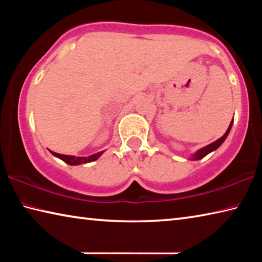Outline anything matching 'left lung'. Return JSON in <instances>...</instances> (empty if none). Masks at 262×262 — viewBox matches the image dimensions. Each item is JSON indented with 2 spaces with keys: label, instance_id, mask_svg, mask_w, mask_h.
Masks as SVG:
<instances>
[{
  "label": "left lung",
  "instance_id": "8db88e82",
  "mask_svg": "<svg viewBox=\"0 0 262 262\" xmlns=\"http://www.w3.org/2000/svg\"><path fill=\"white\" fill-rule=\"evenodd\" d=\"M232 123H233V120L231 121V123H230V126H229V128H228V130L225 132V134H224L223 136H222L221 139L216 140L215 142H212V143H210L209 145H207V147H205V148H202V149H200V150H198V151L193 155L192 158H190V159H193V161H198V159H201V158H203L205 156H207L208 154L211 152V151H214V150H216L217 148H219L220 145H221L222 143H223L224 140L227 139V137H228L229 133H230V129H231V127H232Z\"/></svg>",
  "mask_w": 262,
  "mask_h": 262
}]
</instances>
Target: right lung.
I'll return each instance as SVG.
<instances>
[{"instance_id": "1", "label": "right lung", "mask_w": 262, "mask_h": 262, "mask_svg": "<svg viewBox=\"0 0 262 262\" xmlns=\"http://www.w3.org/2000/svg\"><path fill=\"white\" fill-rule=\"evenodd\" d=\"M51 152L54 155L55 157L60 158L64 163L69 164V165H79V164H83V163L94 162V161H96V159H98L100 155L103 154V151H100V152H97V154L91 155V156H89V157H75V156H69V155L57 154V152H54V151H51Z\"/></svg>"}]
</instances>
